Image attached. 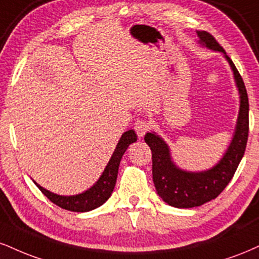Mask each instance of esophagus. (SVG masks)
I'll return each instance as SVG.
<instances>
[{
  "label": "esophagus",
  "instance_id": "obj_1",
  "mask_svg": "<svg viewBox=\"0 0 259 259\" xmlns=\"http://www.w3.org/2000/svg\"><path fill=\"white\" fill-rule=\"evenodd\" d=\"M134 127H135L136 134H138L140 138H142V136L148 132L149 127H151V123L146 119H138Z\"/></svg>",
  "mask_w": 259,
  "mask_h": 259
}]
</instances>
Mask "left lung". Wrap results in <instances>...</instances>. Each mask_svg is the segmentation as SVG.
<instances>
[{
  "mask_svg": "<svg viewBox=\"0 0 259 259\" xmlns=\"http://www.w3.org/2000/svg\"><path fill=\"white\" fill-rule=\"evenodd\" d=\"M199 43L214 52L223 53L234 73L240 94V110L234 136L226 153L213 167L200 172L186 171L176 166L170 155L169 146L155 133H147L145 141L152 151V174L154 187L159 197L174 207L191 208L200 206L217 198L234 176L244 157L248 138V98L244 80L234 62L226 51L206 31H198Z\"/></svg>",
  "mask_w": 259,
  "mask_h": 259,
  "instance_id": "1",
  "label": "left lung"
}]
</instances>
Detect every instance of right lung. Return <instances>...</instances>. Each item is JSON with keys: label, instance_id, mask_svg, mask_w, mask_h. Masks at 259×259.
I'll use <instances>...</instances> for the list:
<instances>
[{"label": "right lung", "instance_id": "right-lung-1", "mask_svg": "<svg viewBox=\"0 0 259 259\" xmlns=\"http://www.w3.org/2000/svg\"><path fill=\"white\" fill-rule=\"evenodd\" d=\"M138 140V136L134 130H127L121 135L116 149H114L113 154H112L110 161H108L107 166L100 176L98 182L95 183L92 188L88 191L80 193L77 195H58L54 193L47 191V189L37 185L39 191L46 195L52 202L58 205L59 207L65 208V210L73 211V212H87V211L94 210V208L101 206L104 202L111 197L112 192H113L114 186H116V181L118 176V167H119L120 159L123 154L129 147L130 143L135 142Z\"/></svg>", "mask_w": 259, "mask_h": 259}]
</instances>
